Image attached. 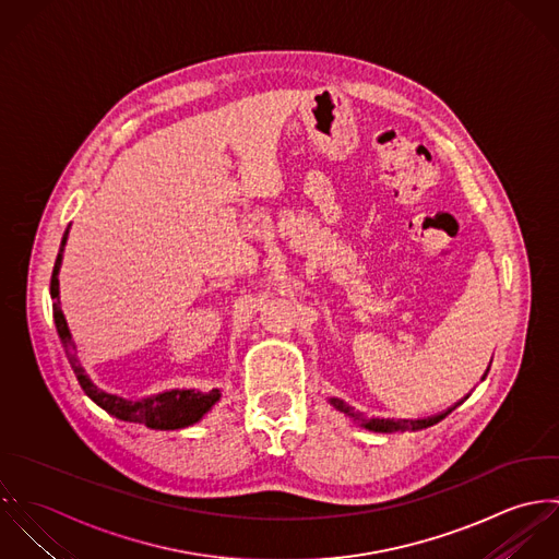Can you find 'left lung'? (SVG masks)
<instances>
[{"instance_id":"left-lung-1","label":"left lung","mask_w":559,"mask_h":559,"mask_svg":"<svg viewBox=\"0 0 559 559\" xmlns=\"http://www.w3.org/2000/svg\"><path fill=\"white\" fill-rule=\"evenodd\" d=\"M486 373H488V369H486ZM486 373L481 376V380L486 378ZM466 400V397H464ZM464 400H460V402H455L453 406H449L447 411L443 413H437V415H430V417H424V419H382V417H371V419H367L365 415H360L358 411H354L352 406H347L343 400H338V397H329V402L335 406L336 411H341L345 417H349L352 421H356L360 428H365V430H371V432H406V430H421V428H430V426H435V424H439V421H443L447 415L451 413V411H455V406H460Z\"/></svg>"}]
</instances>
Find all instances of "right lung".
<instances>
[{
  "instance_id": "1",
  "label": "right lung",
  "mask_w": 559,
  "mask_h": 559,
  "mask_svg": "<svg viewBox=\"0 0 559 559\" xmlns=\"http://www.w3.org/2000/svg\"><path fill=\"white\" fill-rule=\"evenodd\" d=\"M69 228L67 226L64 235H62V243L58 250V259L53 265V274H51V300H53V322L58 329V335L62 341V347L67 352V358L84 389V393L99 406L104 408L108 415H112L120 421H129V424H142L151 430H179V428H188L199 424L221 400V389H212V391H197V389H168L155 395H146L140 400H129L122 395L110 393L102 386H97L93 382V378L86 373V369L82 367V362L75 356V343L69 333L67 326V318L60 309V265H62V257H64V246L69 239Z\"/></svg>"
}]
</instances>
